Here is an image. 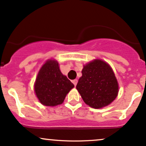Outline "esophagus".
<instances>
[{
  "mask_svg": "<svg viewBox=\"0 0 146 146\" xmlns=\"http://www.w3.org/2000/svg\"><path fill=\"white\" fill-rule=\"evenodd\" d=\"M72 82L73 83V84H74L75 86L77 85V84H78V80L76 79V80H73V81H72Z\"/></svg>",
  "mask_w": 146,
  "mask_h": 146,
  "instance_id": "esophagus-1",
  "label": "esophagus"
}]
</instances>
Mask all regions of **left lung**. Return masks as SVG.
Instances as JSON below:
<instances>
[{
    "instance_id": "8db88e82",
    "label": "left lung",
    "mask_w": 146,
    "mask_h": 146,
    "mask_svg": "<svg viewBox=\"0 0 146 146\" xmlns=\"http://www.w3.org/2000/svg\"><path fill=\"white\" fill-rule=\"evenodd\" d=\"M76 89L86 105L95 109L110 105L116 98L118 85L111 67L100 60L85 65Z\"/></svg>"
}]
</instances>
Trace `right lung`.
<instances>
[{
    "label": "right lung",
    "instance_id": "right-lung-1",
    "mask_svg": "<svg viewBox=\"0 0 146 146\" xmlns=\"http://www.w3.org/2000/svg\"><path fill=\"white\" fill-rule=\"evenodd\" d=\"M74 84L61 73L57 61L48 60L40 69L35 84L36 96L46 106L62 104Z\"/></svg>",
    "mask_w": 146,
    "mask_h": 146
}]
</instances>
